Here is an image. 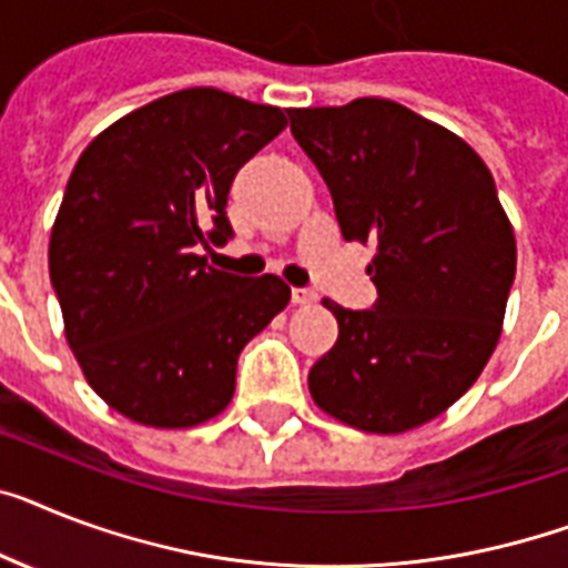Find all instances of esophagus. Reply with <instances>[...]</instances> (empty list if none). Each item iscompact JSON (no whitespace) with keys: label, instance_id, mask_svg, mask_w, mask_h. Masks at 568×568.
I'll list each match as a JSON object with an SVG mask.
<instances>
[{"label":"esophagus","instance_id":"esophagus-1","mask_svg":"<svg viewBox=\"0 0 568 568\" xmlns=\"http://www.w3.org/2000/svg\"><path fill=\"white\" fill-rule=\"evenodd\" d=\"M318 295H316V290H311V287H293V304H313L316 302Z\"/></svg>","mask_w":568,"mask_h":568}]
</instances>
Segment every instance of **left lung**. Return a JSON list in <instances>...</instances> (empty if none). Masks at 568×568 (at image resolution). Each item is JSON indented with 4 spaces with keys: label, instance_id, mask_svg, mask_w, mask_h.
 Instances as JSON below:
<instances>
[{
    "label": "left lung",
    "instance_id": "1",
    "mask_svg": "<svg viewBox=\"0 0 568 568\" xmlns=\"http://www.w3.org/2000/svg\"><path fill=\"white\" fill-rule=\"evenodd\" d=\"M290 133L334 196L345 241H374L377 302L325 298L339 339L311 368L313 400L363 433L438 418L503 334L517 243L479 153L418 112L357 98L290 110Z\"/></svg>",
    "mask_w": 568,
    "mask_h": 568
}]
</instances>
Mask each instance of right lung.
<instances>
[{
    "instance_id": "add662e5",
    "label": "right lung",
    "mask_w": 568,
    "mask_h": 568,
    "mask_svg": "<svg viewBox=\"0 0 568 568\" xmlns=\"http://www.w3.org/2000/svg\"><path fill=\"white\" fill-rule=\"evenodd\" d=\"M284 126L278 106L194 87L119 119L78 159L51 229V287L89 386L135 424L220 415L243 345L287 307L278 275L243 278L200 255L234 234V173Z\"/></svg>"
}]
</instances>
